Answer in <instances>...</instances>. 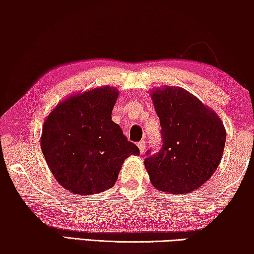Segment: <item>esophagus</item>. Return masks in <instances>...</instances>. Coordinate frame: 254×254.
<instances>
[{
	"label": "esophagus",
	"instance_id": "obj_1",
	"mask_svg": "<svg viewBox=\"0 0 254 254\" xmlns=\"http://www.w3.org/2000/svg\"><path fill=\"white\" fill-rule=\"evenodd\" d=\"M137 147H138V149H140L141 154H143V152L145 151V149H147V145H145V142H144V141H140V142H138Z\"/></svg>",
	"mask_w": 254,
	"mask_h": 254
}]
</instances>
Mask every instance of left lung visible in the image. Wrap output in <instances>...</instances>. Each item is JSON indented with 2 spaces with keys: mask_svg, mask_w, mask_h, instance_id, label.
<instances>
[{
  "mask_svg": "<svg viewBox=\"0 0 254 254\" xmlns=\"http://www.w3.org/2000/svg\"><path fill=\"white\" fill-rule=\"evenodd\" d=\"M161 121L163 145L147 151L144 166L154 187L184 194L202 186L220 164L225 128L220 117L195 96L177 86L150 93Z\"/></svg>",
  "mask_w": 254,
  "mask_h": 254,
  "instance_id": "obj_1",
  "label": "left lung"
}]
</instances>
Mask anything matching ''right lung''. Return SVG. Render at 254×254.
Listing matches in <instances>:
<instances>
[{"label": "right lung", "mask_w": 254, "mask_h": 254, "mask_svg": "<svg viewBox=\"0 0 254 254\" xmlns=\"http://www.w3.org/2000/svg\"><path fill=\"white\" fill-rule=\"evenodd\" d=\"M119 91L102 86L68 97L48 114L40 145L48 168L70 193L89 195L116 184L123 163L140 150L112 121Z\"/></svg>", "instance_id": "obj_1"}]
</instances>
